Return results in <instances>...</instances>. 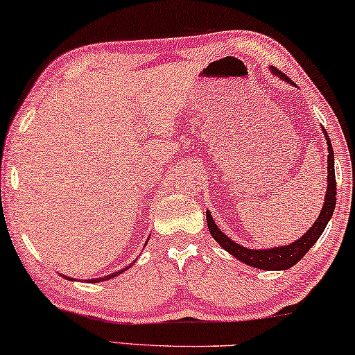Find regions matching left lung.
Returning <instances> with one entry per match:
<instances>
[{
	"instance_id": "obj_1",
	"label": "left lung",
	"mask_w": 355,
	"mask_h": 355,
	"mask_svg": "<svg viewBox=\"0 0 355 355\" xmlns=\"http://www.w3.org/2000/svg\"><path fill=\"white\" fill-rule=\"evenodd\" d=\"M275 75L284 78L285 81H290L284 73L272 68ZM293 85V83H292ZM326 135V144H328V191H326L324 197V205L321 209V214L318 220H316L315 225L308 230V232L303 234L300 239H297L295 243L288 246H279L272 248V250H248V248H243L236 245V243L232 241L227 234L220 232L217 225H215L214 220H211L210 214L207 211V225H209L210 234L215 238V241L218 243L223 250H227L230 254H233L236 259L243 261L248 266H252L256 269H264V270H284L290 269L292 266H295L298 261L302 259L303 256L306 254L308 250L318 241L321 233L324 232L326 225H328L331 215H333L334 207H336V176H334V153L333 146H331V140L328 138V133Z\"/></svg>"
}]
</instances>
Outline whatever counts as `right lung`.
<instances>
[{
  "instance_id": "obj_1",
  "label": "right lung",
  "mask_w": 355,
  "mask_h": 355,
  "mask_svg": "<svg viewBox=\"0 0 355 355\" xmlns=\"http://www.w3.org/2000/svg\"><path fill=\"white\" fill-rule=\"evenodd\" d=\"M127 269V268H125ZM125 269H122V270H119V272H114V274H109L107 275V277H101V279H96V280H91V282H101V280H107V279H112V277H116V275H119V274H121V272H123V270H125ZM63 277H65V275H63ZM68 279H70V277H68ZM71 280V279H70Z\"/></svg>"
}]
</instances>
